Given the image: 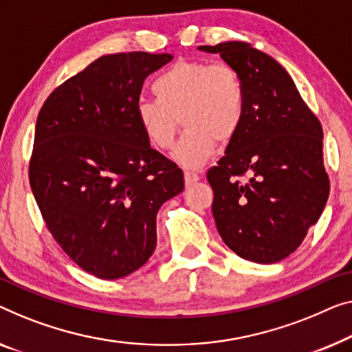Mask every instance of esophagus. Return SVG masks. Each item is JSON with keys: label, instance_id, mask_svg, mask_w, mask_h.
Masks as SVG:
<instances>
[{"label": "esophagus", "instance_id": "34e87169", "mask_svg": "<svg viewBox=\"0 0 352 352\" xmlns=\"http://www.w3.org/2000/svg\"><path fill=\"white\" fill-rule=\"evenodd\" d=\"M199 174L196 172H190V170H185V183L186 185H191V183H196L199 180Z\"/></svg>", "mask_w": 352, "mask_h": 352}]
</instances>
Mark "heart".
<instances>
[{"label":"heart","mask_w":352,"mask_h":352,"mask_svg":"<svg viewBox=\"0 0 352 352\" xmlns=\"http://www.w3.org/2000/svg\"><path fill=\"white\" fill-rule=\"evenodd\" d=\"M156 98H140L135 122L150 145L169 148L178 117L185 133L172 158L185 167H201L214 153L218 140L229 142L245 115V91L237 72L224 63L180 60L156 77Z\"/></svg>","instance_id":"b5f03b06"}]
</instances>
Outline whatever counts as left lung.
Wrapping results in <instances>:
<instances>
[{
  "instance_id": "8db88e82",
  "label": "left lung",
  "mask_w": 352,
  "mask_h": 352,
  "mask_svg": "<svg viewBox=\"0 0 352 352\" xmlns=\"http://www.w3.org/2000/svg\"><path fill=\"white\" fill-rule=\"evenodd\" d=\"M197 49L221 56L245 91L239 133L207 172L214 223L240 258L274 264L298 248L326 207L321 123L285 67L248 42Z\"/></svg>"
}]
</instances>
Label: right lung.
I'll return each mask as SVG.
<instances>
[{"label":"right lung","mask_w":352,"mask_h":352,"mask_svg":"<svg viewBox=\"0 0 352 352\" xmlns=\"http://www.w3.org/2000/svg\"><path fill=\"white\" fill-rule=\"evenodd\" d=\"M172 60L106 55L47 98L38 115L30 186L47 228L88 274L118 280L156 248V213L185 188L182 169L135 122L146 76Z\"/></svg>","instance_id":"1"}]
</instances>
